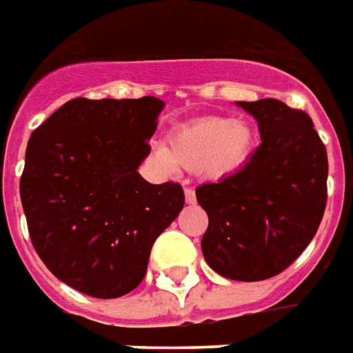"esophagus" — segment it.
<instances>
[{"instance_id": "esophagus-1", "label": "esophagus", "mask_w": 353, "mask_h": 353, "mask_svg": "<svg viewBox=\"0 0 353 353\" xmlns=\"http://www.w3.org/2000/svg\"><path fill=\"white\" fill-rule=\"evenodd\" d=\"M184 198H186V203H194L196 201V192H194V188H184Z\"/></svg>"}]
</instances>
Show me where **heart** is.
I'll use <instances>...</instances> for the list:
<instances>
[{"label": "heart", "instance_id": "heart-1", "mask_svg": "<svg viewBox=\"0 0 353 353\" xmlns=\"http://www.w3.org/2000/svg\"><path fill=\"white\" fill-rule=\"evenodd\" d=\"M255 144L254 128L244 121L228 117H203L176 126L169 134V150L157 148L155 157L163 167L176 163L198 167L211 176L236 171L246 161Z\"/></svg>", "mask_w": 353, "mask_h": 353}]
</instances>
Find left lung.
Instances as JSON below:
<instances>
[{"mask_svg": "<svg viewBox=\"0 0 353 353\" xmlns=\"http://www.w3.org/2000/svg\"><path fill=\"white\" fill-rule=\"evenodd\" d=\"M259 126L261 144L244 167L196 188L208 230L201 252L232 281L283 273L307 248L327 208V148L311 117L279 99L238 101Z\"/></svg>", "mask_w": 353, "mask_h": 353, "instance_id": "8db88e82", "label": "left lung"}]
</instances>
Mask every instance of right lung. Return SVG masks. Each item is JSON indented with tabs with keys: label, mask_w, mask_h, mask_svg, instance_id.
Wrapping results in <instances>:
<instances>
[{
	"label": "right lung",
	"mask_w": 353,
	"mask_h": 353,
	"mask_svg": "<svg viewBox=\"0 0 353 353\" xmlns=\"http://www.w3.org/2000/svg\"><path fill=\"white\" fill-rule=\"evenodd\" d=\"M163 101L74 98L38 126L21 174L28 234L59 281L94 298L134 290L155 238L179 217V182L150 184V153Z\"/></svg>",
	"instance_id": "add662e5"
}]
</instances>
